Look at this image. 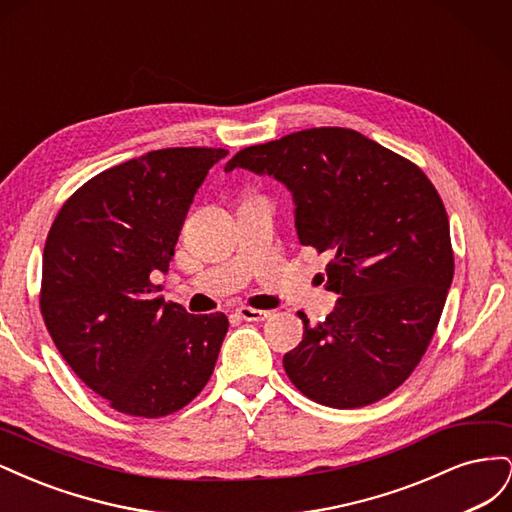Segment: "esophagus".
<instances>
[{
    "instance_id": "1",
    "label": "esophagus",
    "mask_w": 512,
    "mask_h": 512,
    "mask_svg": "<svg viewBox=\"0 0 512 512\" xmlns=\"http://www.w3.org/2000/svg\"><path fill=\"white\" fill-rule=\"evenodd\" d=\"M237 316L247 322H262V320L271 318V312H262V309H252V307H239Z\"/></svg>"
}]
</instances>
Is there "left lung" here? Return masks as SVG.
<instances>
[{"label":"left lung","instance_id":"left-lung-1","mask_svg":"<svg viewBox=\"0 0 512 512\" xmlns=\"http://www.w3.org/2000/svg\"><path fill=\"white\" fill-rule=\"evenodd\" d=\"M269 175L294 200L301 245L327 252V320L284 354L297 389L331 408L393 393L425 354L455 260L442 198L421 168L348 128L301 130L241 149L226 164Z\"/></svg>","mask_w":512,"mask_h":512}]
</instances>
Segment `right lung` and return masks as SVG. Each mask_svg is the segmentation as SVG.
<instances>
[{"label": "right lung", "mask_w": 512, "mask_h": 512, "mask_svg": "<svg viewBox=\"0 0 512 512\" xmlns=\"http://www.w3.org/2000/svg\"><path fill=\"white\" fill-rule=\"evenodd\" d=\"M226 149L170 147L76 190L49 230L40 309L57 350L117 412L160 418L205 389L228 331L151 284L166 273L196 190Z\"/></svg>", "instance_id": "obj_1"}]
</instances>
